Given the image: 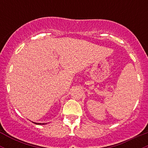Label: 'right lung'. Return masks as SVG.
Here are the masks:
<instances>
[{
  "label": "right lung",
  "mask_w": 148,
  "mask_h": 148,
  "mask_svg": "<svg viewBox=\"0 0 148 148\" xmlns=\"http://www.w3.org/2000/svg\"><path fill=\"white\" fill-rule=\"evenodd\" d=\"M35 124H37V125H45V123H35Z\"/></svg>",
  "instance_id": "1"
}]
</instances>
